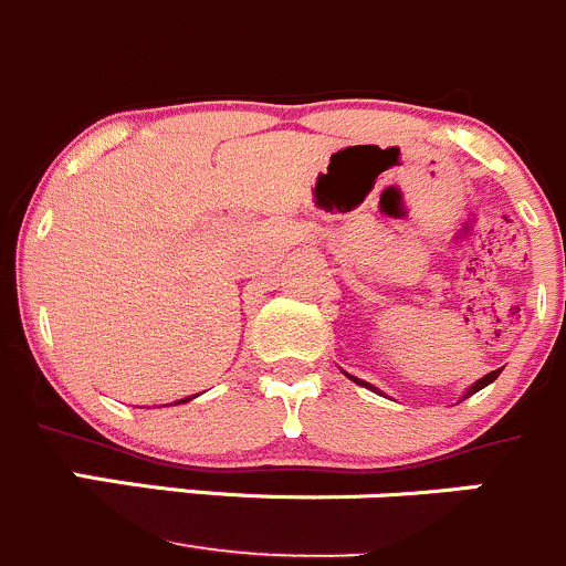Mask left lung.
<instances>
[{
  "mask_svg": "<svg viewBox=\"0 0 566 566\" xmlns=\"http://www.w3.org/2000/svg\"><path fill=\"white\" fill-rule=\"evenodd\" d=\"M497 376H501V370H492V373H486V376H484V378H479V381H475V384H473V387H470V389H468V392H464V398H470V395H475V392H479V389H484V387H486V384H492V381H495V378H497ZM348 378H350V381L361 384V387L373 389V392H378V389H376V387H373V384L361 381V378H356V376H348Z\"/></svg>",
  "mask_w": 566,
  "mask_h": 566,
  "instance_id": "obj_1",
  "label": "left lung"
}]
</instances>
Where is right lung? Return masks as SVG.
Returning <instances> with one entry per match:
<instances>
[{"label": "right lung", "mask_w": 566, "mask_h": 566, "mask_svg": "<svg viewBox=\"0 0 566 566\" xmlns=\"http://www.w3.org/2000/svg\"><path fill=\"white\" fill-rule=\"evenodd\" d=\"M188 400H190V398H182V400H177V403H188Z\"/></svg>", "instance_id": "add662e5"}]
</instances>
